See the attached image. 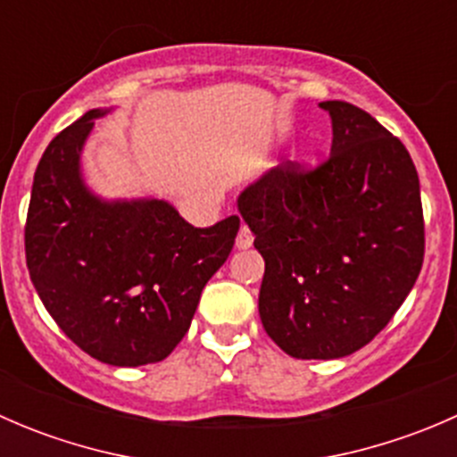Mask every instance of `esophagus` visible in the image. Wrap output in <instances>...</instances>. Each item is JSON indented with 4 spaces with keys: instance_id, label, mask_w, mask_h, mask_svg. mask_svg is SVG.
I'll list each match as a JSON object with an SVG mask.
<instances>
[{
    "instance_id": "34e87169",
    "label": "esophagus",
    "mask_w": 457,
    "mask_h": 457,
    "mask_svg": "<svg viewBox=\"0 0 457 457\" xmlns=\"http://www.w3.org/2000/svg\"><path fill=\"white\" fill-rule=\"evenodd\" d=\"M252 243H254V237H252L250 228L243 223L241 229H238V234H237V247L238 250H247V247H252Z\"/></svg>"
}]
</instances>
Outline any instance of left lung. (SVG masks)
<instances>
[{
  "label": "left lung",
  "instance_id": "left-lung-1",
  "mask_svg": "<svg viewBox=\"0 0 457 457\" xmlns=\"http://www.w3.org/2000/svg\"><path fill=\"white\" fill-rule=\"evenodd\" d=\"M331 152L262 174L238 212L265 258L258 314L267 336L303 361L371 343L416 285L425 258L420 181L407 147L370 112L322 101Z\"/></svg>",
  "mask_w": 457,
  "mask_h": 457
}]
</instances>
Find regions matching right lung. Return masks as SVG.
<instances>
[{
    "label": "right lung",
    "instance_id": "1",
    "mask_svg": "<svg viewBox=\"0 0 457 457\" xmlns=\"http://www.w3.org/2000/svg\"><path fill=\"white\" fill-rule=\"evenodd\" d=\"M90 110L59 132L37 165L26 265L59 329L114 367L159 362L190 329L203 287L228 261L238 216L195 228L170 203L101 201L81 179Z\"/></svg>",
    "mask_w": 457,
    "mask_h": 457
}]
</instances>
